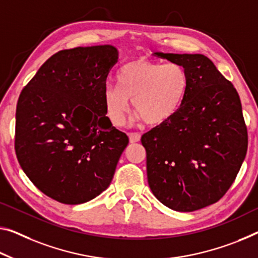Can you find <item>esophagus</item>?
I'll return each instance as SVG.
<instances>
[{
	"mask_svg": "<svg viewBox=\"0 0 258 258\" xmlns=\"http://www.w3.org/2000/svg\"><path fill=\"white\" fill-rule=\"evenodd\" d=\"M129 140H130V143L140 142L141 134H138V133H130L129 134Z\"/></svg>",
	"mask_w": 258,
	"mask_h": 258,
	"instance_id": "1",
	"label": "esophagus"
}]
</instances>
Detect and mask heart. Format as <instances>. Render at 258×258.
<instances>
[{"label":"heart","instance_id":"b5f03b06","mask_svg":"<svg viewBox=\"0 0 258 258\" xmlns=\"http://www.w3.org/2000/svg\"><path fill=\"white\" fill-rule=\"evenodd\" d=\"M187 89L188 75L182 66L136 58L118 71L117 86H106L107 116L115 125L123 124L133 100L135 112L146 124H161L179 110Z\"/></svg>","mask_w":258,"mask_h":258}]
</instances>
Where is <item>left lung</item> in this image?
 <instances>
[{"mask_svg":"<svg viewBox=\"0 0 258 258\" xmlns=\"http://www.w3.org/2000/svg\"><path fill=\"white\" fill-rule=\"evenodd\" d=\"M154 55L182 66L188 89L180 108L141 138L150 189L180 212L209 207L233 184L248 149L240 97L202 54Z\"/></svg>","mask_w":258,"mask_h":258,"instance_id":"left-lung-1","label":"left lung"}]
</instances>
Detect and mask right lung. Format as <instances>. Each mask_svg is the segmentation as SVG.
<instances>
[{"instance_id": "1", "label": "right lung", "mask_w": 258, "mask_h": 258, "mask_svg": "<svg viewBox=\"0 0 258 258\" xmlns=\"http://www.w3.org/2000/svg\"><path fill=\"white\" fill-rule=\"evenodd\" d=\"M117 60L110 45L60 50L18 98V162L35 187L60 203L82 204L100 195L128 145V136L106 116L104 102Z\"/></svg>"}]
</instances>
